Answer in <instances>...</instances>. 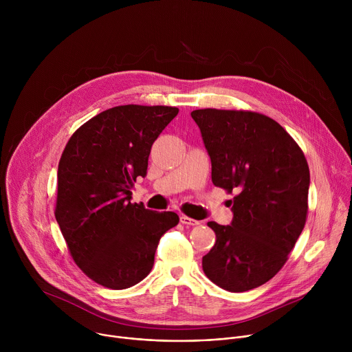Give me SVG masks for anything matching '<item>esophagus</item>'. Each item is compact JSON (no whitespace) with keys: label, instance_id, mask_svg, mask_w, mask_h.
I'll use <instances>...</instances> for the list:
<instances>
[{"label":"esophagus","instance_id":"esophagus-1","mask_svg":"<svg viewBox=\"0 0 352 352\" xmlns=\"http://www.w3.org/2000/svg\"><path fill=\"white\" fill-rule=\"evenodd\" d=\"M179 221L185 226H199L200 224L197 220H193V219H190L188 216H184V214L179 217Z\"/></svg>","mask_w":352,"mask_h":352}]
</instances>
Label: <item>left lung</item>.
Returning a JSON list of instances; mask_svg holds the SVG:
<instances>
[{"instance_id": "8db88e82", "label": "left lung", "mask_w": 352, "mask_h": 352, "mask_svg": "<svg viewBox=\"0 0 352 352\" xmlns=\"http://www.w3.org/2000/svg\"><path fill=\"white\" fill-rule=\"evenodd\" d=\"M212 162V181L236 192L232 221L208 226L216 243L205 274L231 292L256 288L288 259L308 213L309 167L302 150L274 120L252 111L190 113Z\"/></svg>"}]
</instances>
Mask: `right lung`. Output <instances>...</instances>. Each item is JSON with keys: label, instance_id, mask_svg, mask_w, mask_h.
I'll return each instance as SVG.
<instances>
[{"label": "right lung", "instance_id": "add662e5", "mask_svg": "<svg viewBox=\"0 0 352 352\" xmlns=\"http://www.w3.org/2000/svg\"><path fill=\"white\" fill-rule=\"evenodd\" d=\"M178 114L167 106H118L85 122L68 140L57 174L56 219L80 270L97 284L124 289L153 267L174 212L131 204L146 177L153 142Z\"/></svg>", "mask_w": 352, "mask_h": 352}]
</instances>
